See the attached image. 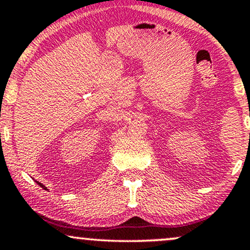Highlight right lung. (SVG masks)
<instances>
[{"label": "right lung", "mask_w": 250, "mask_h": 250, "mask_svg": "<svg viewBox=\"0 0 250 250\" xmlns=\"http://www.w3.org/2000/svg\"><path fill=\"white\" fill-rule=\"evenodd\" d=\"M37 183H39V185H40V186H41V187H42L43 189H47V188H45V187H44V186H43V185H42V183H40V182H37Z\"/></svg>", "instance_id": "add662e5"}]
</instances>
